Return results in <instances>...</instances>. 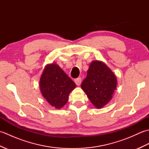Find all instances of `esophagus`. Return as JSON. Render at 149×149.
Here are the masks:
<instances>
[{
    "label": "esophagus",
    "instance_id": "34e87169",
    "mask_svg": "<svg viewBox=\"0 0 149 149\" xmlns=\"http://www.w3.org/2000/svg\"><path fill=\"white\" fill-rule=\"evenodd\" d=\"M74 82H75V83L76 84V85H77V86H79V85L81 83V79L80 77H78V78L75 79Z\"/></svg>",
    "mask_w": 149,
    "mask_h": 149
}]
</instances>
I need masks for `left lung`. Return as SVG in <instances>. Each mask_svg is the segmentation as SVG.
<instances>
[{
    "label": "left lung",
    "instance_id": "1",
    "mask_svg": "<svg viewBox=\"0 0 149 149\" xmlns=\"http://www.w3.org/2000/svg\"><path fill=\"white\" fill-rule=\"evenodd\" d=\"M116 85L117 80L114 73L105 63L96 60L90 64L81 88L93 105L99 109L111 100Z\"/></svg>",
    "mask_w": 149,
    "mask_h": 149
}]
</instances>
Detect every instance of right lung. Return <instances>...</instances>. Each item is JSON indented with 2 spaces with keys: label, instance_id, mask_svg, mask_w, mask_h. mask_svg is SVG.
<instances>
[{
  "label": "right lung",
  "instance_id": "right-lung-1",
  "mask_svg": "<svg viewBox=\"0 0 149 149\" xmlns=\"http://www.w3.org/2000/svg\"><path fill=\"white\" fill-rule=\"evenodd\" d=\"M75 84L56 63L47 65L40 80V89L50 106L60 109L66 104Z\"/></svg>",
  "mask_w": 149,
  "mask_h": 149
}]
</instances>
